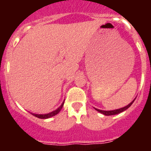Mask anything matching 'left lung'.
<instances>
[{"label": "left lung", "instance_id": "left-lung-1", "mask_svg": "<svg viewBox=\"0 0 151 151\" xmlns=\"http://www.w3.org/2000/svg\"><path fill=\"white\" fill-rule=\"evenodd\" d=\"M135 100V99H134ZM134 100H133L132 102L129 104H128L127 106H124V107L122 108H120V109H117V110H107V111H106V110H98V109H96L95 110H97V111H98L99 113H102V114H104V115L105 116H112V115H116V114H119V113H122V112L125 111V110H126L128 109V108L129 107V106H131V105L132 104L133 102L134 101Z\"/></svg>", "mask_w": 151, "mask_h": 151}]
</instances>
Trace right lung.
Returning a JSON list of instances; mask_svg holds the SVG:
<instances>
[{
    "instance_id": "1",
    "label": "right lung",
    "mask_w": 151,
    "mask_h": 151,
    "mask_svg": "<svg viewBox=\"0 0 151 151\" xmlns=\"http://www.w3.org/2000/svg\"><path fill=\"white\" fill-rule=\"evenodd\" d=\"M63 104H64V101L62 103V104L60 105V107H58L56 110H54V111L51 112V113H47V114H35V113H32L33 116H35V117H38V118L39 119H48V118H50V117L54 116L57 115V113H59L60 111L61 110V109L63 108Z\"/></svg>"
}]
</instances>
